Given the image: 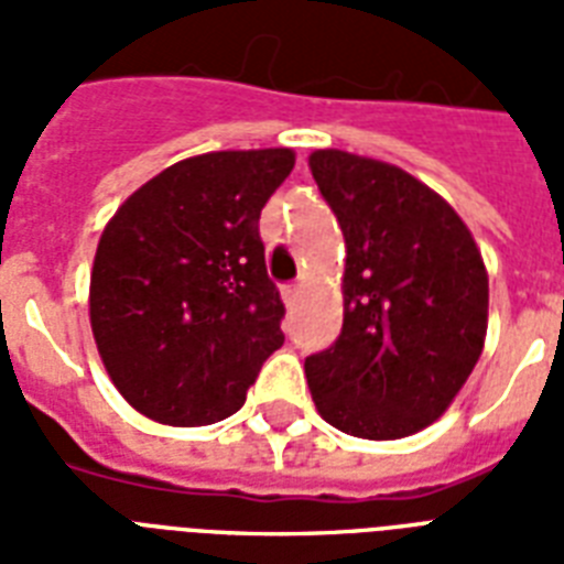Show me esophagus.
<instances>
[{
  "label": "esophagus",
  "instance_id": "34e87169",
  "mask_svg": "<svg viewBox=\"0 0 564 564\" xmlns=\"http://www.w3.org/2000/svg\"><path fill=\"white\" fill-rule=\"evenodd\" d=\"M299 299H301L299 283H292V286H286V290H283V301H286V307H295V304H299Z\"/></svg>",
  "mask_w": 564,
  "mask_h": 564
}]
</instances>
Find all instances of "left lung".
<instances>
[{"label":"left lung","mask_w":564,"mask_h":564,"mask_svg":"<svg viewBox=\"0 0 564 564\" xmlns=\"http://www.w3.org/2000/svg\"><path fill=\"white\" fill-rule=\"evenodd\" d=\"M310 172L345 237L343 334L304 362L313 403L348 436H412L454 403L480 360V248L459 213L401 166L318 149Z\"/></svg>","instance_id":"1"}]
</instances>
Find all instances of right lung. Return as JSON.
I'll use <instances>...</instances> for the list:
<instances>
[{
    "label": "right lung",
    "mask_w": 564,
    "mask_h": 564,
    "mask_svg": "<svg viewBox=\"0 0 564 564\" xmlns=\"http://www.w3.org/2000/svg\"><path fill=\"white\" fill-rule=\"evenodd\" d=\"M292 166V149L195 154L145 181L101 230L93 339L145 419H228L283 345V301L257 221Z\"/></svg>",
    "instance_id": "right-lung-1"
}]
</instances>
